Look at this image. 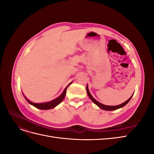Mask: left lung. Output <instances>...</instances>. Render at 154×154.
<instances>
[{"mask_svg":"<svg viewBox=\"0 0 154 154\" xmlns=\"http://www.w3.org/2000/svg\"><path fill=\"white\" fill-rule=\"evenodd\" d=\"M86 89H87V94H88V97H89L90 98H91V100L93 101V103H94L96 105L100 107V108H101V109L105 110H117V109H119V108H122V107L124 106L125 105H127V104L128 103L129 101L130 100V99L132 98V96H133V94H133L132 96L131 97H130L128 100H127L125 102H124V103H122V104H120V105H116V106H108V105H103V104H102V103H100L99 101H96V100L94 98V97H93L92 96V95L91 94V93H90L89 91H88V85H87V87H86Z\"/></svg>","mask_w":154,"mask_h":154,"instance_id":"left-lung-1","label":"left lung"}]
</instances>
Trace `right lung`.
Wrapping results in <instances>:
<instances>
[{
	"mask_svg": "<svg viewBox=\"0 0 154 154\" xmlns=\"http://www.w3.org/2000/svg\"><path fill=\"white\" fill-rule=\"evenodd\" d=\"M72 83V82H71ZM71 83H70L66 87V88H65L63 92H62V94L60 95L59 97H58L57 98H56L52 101L47 102V103H32V102L30 101L29 100H27L26 97H25V96L24 95L25 99L27 101L28 103H29L30 104H31L32 105H33L34 106L36 107L39 109H42V110H48V109H51L54 108L56 106H57L58 104H60L61 102L63 101V100L64 99L65 96H66V91H67V88L71 84Z\"/></svg>",
	"mask_w": 154,
	"mask_h": 154,
	"instance_id": "add662e5",
	"label": "right lung"
}]
</instances>
